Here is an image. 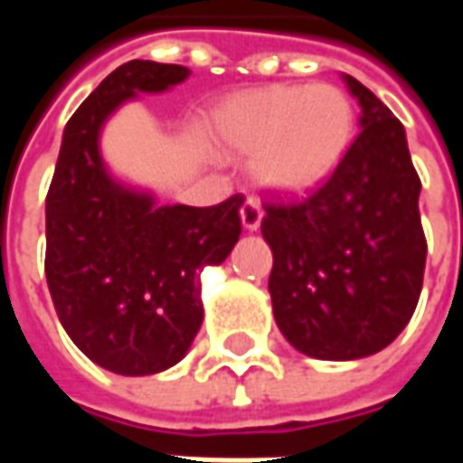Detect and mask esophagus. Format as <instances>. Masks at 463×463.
<instances>
[{
  "label": "esophagus",
  "instance_id": "34e87169",
  "mask_svg": "<svg viewBox=\"0 0 463 463\" xmlns=\"http://www.w3.org/2000/svg\"><path fill=\"white\" fill-rule=\"evenodd\" d=\"M241 221H242V228H245V231H258V228H260V221H262L260 203L255 201V198H248V201L242 203Z\"/></svg>",
  "mask_w": 463,
  "mask_h": 463
}]
</instances>
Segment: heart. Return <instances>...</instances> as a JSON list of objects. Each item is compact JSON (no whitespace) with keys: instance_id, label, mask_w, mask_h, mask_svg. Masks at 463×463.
Wrapping results in <instances>:
<instances>
[{"instance_id":"1","label":"heart","mask_w":463,"mask_h":463,"mask_svg":"<svg viewBox=\"0 0 463 463\" xmlns=\"http://www.w3.org/2000/svg\"><path fill=\"white\" fill-rule=\"evenodd\" d=\"M225 151L252 156L255 181L302 193L330 175L354 138V106L335 84H272L228 99L213 116Z\"/></svg>"}]
</instances>
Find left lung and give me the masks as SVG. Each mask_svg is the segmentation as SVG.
<instances>
[{"mask_svg":"<svg viewBox=\"0 0 463 463\" xmlns=\"http://www.w3.org/2000/svg\"><path fill=\"white\" fill-rule=\"evenodd\" d=\"M362 131L317 191L262 203L272 248L268 290L280 332L317 359L369 357L417 310L427 238L404 126L367 86L345 74Z\"/></svg>","mask_w":463,"mask_h":463,"instance_id":"left-lung-1","label":"left lung"}]
</instances>
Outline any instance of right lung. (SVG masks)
<instances>
[{"mask_svg": "<svg viewBox=\"0 0 463 463\" xmlns=\"http://www.w3.org/2000/svg\"><path fill=\"white\" fill-rule=\"evenodd\" d=\"M178 64L133 59L76 109L46 193V282L66 335L99 367L143 377L181 362L203 322L201 270L241 238L242 195L208 208L156 205L111 181L99 133L136 91L188 79Z\"/></svg>", "mask_w": 463, "mask_h": 463, "instance_id": "add662e5", "label": "right lung"}]
</instances>
